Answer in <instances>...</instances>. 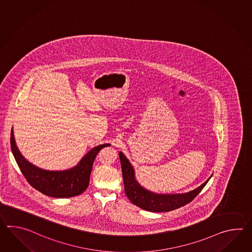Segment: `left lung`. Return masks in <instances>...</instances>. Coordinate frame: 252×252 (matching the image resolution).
Instances as JSON below:
<instances>
[{
	"label": "left lung",
	"instance_id": "obj_1",
	"mask_svg": "<svg viewBox=\"0 0 252 252\" xmlns=\"http://www.w3.org/2000/svg\"><path fill=\"white\" fill-rule=\"evenodd\" d=\"M122 167L125 192L131 202L138 207L153 213H165L183 207L192 201L200 193L211 177L198 188L189 192L179 194H161L146 190L135 179L134 170L127 158L119 152Z\"/></svg>",
	"mask_w": 252,
	"mask_h": 252
}]
</instances>
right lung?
<instances>
[{"mask_svg":"<svg viewBox=\"0 0 252 252\" xmlns=\"http://www.w3.org/2000/svg\"><path fill=\"white\" fill-rule=\"evenodd\" d=\"M104 144L91 149L76 166L64 171H48L37 167L28 162L19 151L11 132V148L18 166L23 176L34 189L45 195L54 198H68L82 193L89 186L93 162L102 148L109 146Z\"/></svg>","mask_w":252,"mask_h":252,"instance_id":"right-lung-1","label":"right lung"}]
</instances>
